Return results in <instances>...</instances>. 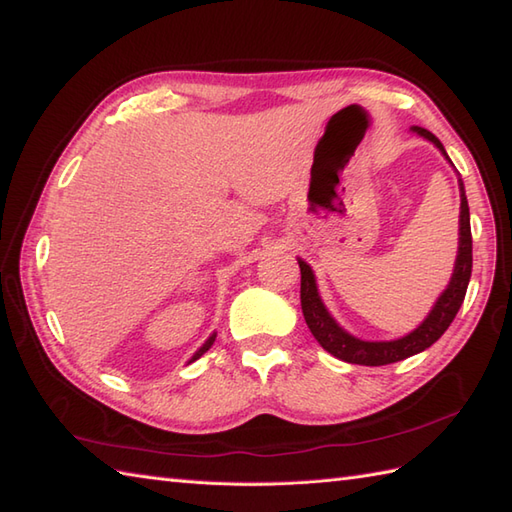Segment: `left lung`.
I'll use <instances>...</instances> for the list:
<instances>
[{
    "label": "left lung",
    "mask_w": 512,
    "mask_h": 512,
    "mask_svg": "<svg viewBox=\"0 0 512 512\" xmlns=\"http://www.w3.org/2000/svg\"><path fill=\"white\" fill-rule=\"evenodd\" d=\"M417 133L425 139H430L436 148L447 157L441 141H438L430 130L425 128H414ZM449 159V157H447ZM460 246H458V259L454 268V277H451L447 290L441 294V299L436 301L434 310L423 320V325L412 331V334L403 336L399 340L390 342H364L349 336L347 331H342L336 320L329 316L325 310L323 301H320L318 290H316V279L312 268L299 261L301 266V307L305 323L310 327L314 338L320 342V347L329 351L336 358L351 362V364H362V366H384L399 360H406L414 353H421L427 347L441 338L451 320L456 318L462 301H465L467 285L471 279V266H473V251H471V224H469V205L465 196V187L460 183Z\"/></svg>",
    "instance_id": "1"
}]
</instances>
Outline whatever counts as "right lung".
<instances>
[{"label": "right lung", "mask_w": 512, "mask_h": 512, "mask_svg": "<svg viewBox=\"0 0 512 512\" xmlns=\"http://www.w3.org/2000/svg\"><path fill=\"white\" fill-rule=\"evenodd\" d=\"M213 340H216V336H211V338H209V340H207V342H205V344H202V347H200V349H198V351H196V355H194V358H192V362H194V360H198V358H200V355H202V353H207V351H209V349H211V344H213Z\"/></svg>", "instance_id": "add662e5"}]
</instances>
